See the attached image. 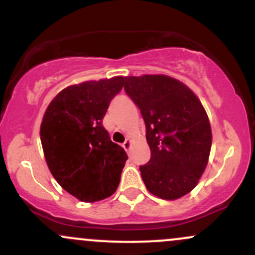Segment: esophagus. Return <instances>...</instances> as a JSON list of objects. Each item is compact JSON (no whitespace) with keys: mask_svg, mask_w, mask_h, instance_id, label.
Masks as SVG:
<instances>
[{"mask_svg":"<svg viewBox=\"0 0 255 255\" xmlns=\"http://www.w3.org/2000/svg\"><path fill=\"white\" fill-rule=\"evenodd\" d=\"M122 147H124L127 152L129 151V148H130V140H126L124 144H122Z\"/></svg>","mask_w":255,"mask_h":255,"instance_id":"34e87169","label":"esophagus"}]
</instances>
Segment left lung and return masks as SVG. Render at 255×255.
<instances>
[{
    "label": "left lung",
    "mask_w": 255,
    "mask_h": 255,
    "mask_svg": "<svg viewBox=\"0 0 255 255\" xmlns=\"http://www.w3.org/2000/svg\"><path fill=\"white\" fill-rule=\"evenodd\" d=\"M125 91L139 108L151 158L140 166L146 188L166 200L197 186L211 150V126L203 104L181 81L166 75L125 78Z\"/></svg>",
    "instance_id": "1"
}]
</instances>
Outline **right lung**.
Masks as SVG:
<instances>
[{"label":"right lung","mask_w":255,"mask_h":255,"mask_svg":"<svg viewBox=\"0 0 255 255\" xmlns=\"http://www.w3.org/2000/svg\"><path fill=\"white\" fill-rule=\"evenodd\" d=\"M125 78L73 85L52 99L44 114L40 140L52 176L84 203L115 193L127 153L110 140L103 118Z\"/></svg>","instance_id":"add662e5"}]
</instances>
